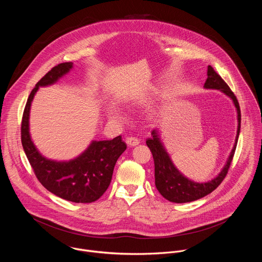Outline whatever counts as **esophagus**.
Masks as SVG:
<instances>
[{
	"instance_id": "esophagus-1",
	"label": "esophagus",
	"mask_w": 262,
	"mask_h": 262,
	"mask_svg": "<svg viewBox=\"0 0 262 262\" xmlns=\"http://www.w3.org/2000/svg\"><path fill=\"white\" fill-rule=\"evenodd\" d=\"M126 144L128 146H132V147L137 146V145L140 144V140L136 137H128V138H126Z\"/></svg>"
}]
</instances>
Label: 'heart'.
<instances>
[{"mask_svg":"<svg viewBox=\"0 0 262 262\" xmlns=\"http://www.w3.org/2000/svg\"><path fill=\"white\" fill-rule=\"evenodd\" d=\"M110 112H111V115L113 116V117H115V118H118V119L122 118V116L120 115V111H119L118 108H116V107H112Z\"/></svg>","mask_w":262,"mask_h":262,"instance_id":"b5f03b06","label":"heart"}]
</instances>
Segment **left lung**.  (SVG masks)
Returning <instances> with one entry per match:
<instances>
[{
    "mask_svg": "<svg viewBox=\"0 0 262 262\" xmlns=\"http://www.w3.org/2000/svg\"><path fill=\"white\" fill-rule=\"evenodd\" d=\"M204 88L220 90L221 92L226 94L232 99L236 107L238 122L235 143L225 166L223 167L219 175L207 182L199 183L186 178L179 172V170L172 163L167 150L165 149L158 129H154L151 133V138H148L146 140V144L149 147V149H150L155 161V177L157 189L161 193V195L170 202H192L200 198H203L204 196L214 191L224 180V178L226 177L235 152L236 144L241 132V108L236 96L231 91L229 86L225 83V81L219 76L210 65H208L207 67V79L205 81Z\"/></svg>",
    "mask_w": 262,
    "mask_h": 262,
    "instance_id": "1",
    "label": "left lung"
}]
</instances>
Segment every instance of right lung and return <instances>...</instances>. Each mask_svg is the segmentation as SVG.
I'll list each match as a JSON object with an SVG mask.
<instances>
[{"mask_svg":"<svg viewBox=\"0 0 262 262\" xmlns=\"http://www.w3.org/2000/svg\"><path fill=\"white\" fill-rule=\"evenodd\" d=\"M72 66V62H65L53 67L31 91L23 114L21 144L37 179L48 191L67 201L91 203L108 188L116 162L126 149L121 136L110 141H92L78 158L57 162L38 151L29 132L30 108L37 90L55 84Z\"/></svg>","mask_w":262,"mask_h":262,"instance_id":"right-lung-1","label":"right lung"}]
</instances>
